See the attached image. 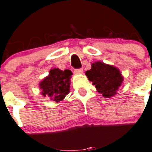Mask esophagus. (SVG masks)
Listing matches in <instances>:
<instances>
[{
    "label": "esophagus",
    "instance_id": "34e87169",
    "mask_svg": "<svg viewBox=\"0 0 152 152\" xmlns=\"http://www.w3.org/2000/svg\"><path fill=\"white\" fill-rule=\"evenodd\" d=\"M83 69H82V68L74 69V73H76V74H81V73H83Z\"/></svg>",
    "mask_w": 152,
    "mask_h": 152
}]
</instances>
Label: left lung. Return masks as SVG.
Here are the masks:
<instances>
[{
	"label": "left lung",
	"instance_id": "1",
	"mask_svg": "<svg viewBox=\"0 0 152 152\" xmlns=\"http://www.w3.org/2000/svg\"><path fill=\"white\" fill-rule=\"evenodd\" d=\"M86 75L95 86L97 91L106 98L115 95L124 80L118 68L101 61L92 64L91 69L86 71Z\"/></svg>",
	"mask_w": 152,
	"mask_h": 152
}]
</instances>
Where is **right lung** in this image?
<instances>
[{
	"label": "right lung",
	"mask_w": 152,
	"mask_h": 152,
	"mask_svg": "<svg viewBox=\"0 0 152 152\" xmlns=\"http://www.w3.org/2000/svg\"><path fill=\"white\" fill-rule=\"evenodd\" d=\"M72 75L73 73L69 69H65L64 71L58 68L50 69L49 76L44 78L39 83V88L42 90V95L57 103L63 100L69 92Z\"/></svg>",
	"instance_id": "add662e5"
}]
</instances>
